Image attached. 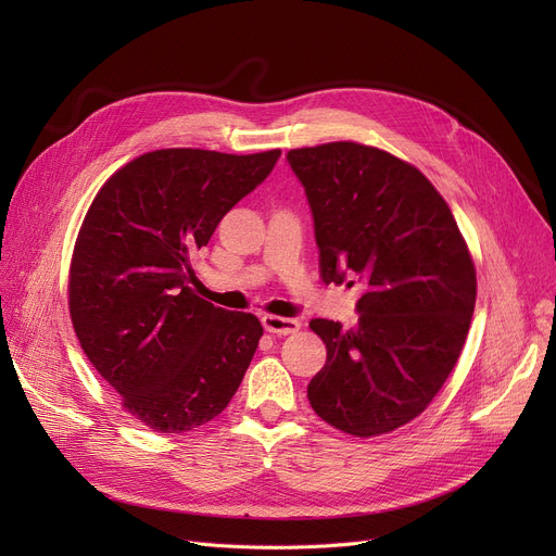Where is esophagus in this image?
I'll return each mask as SVG.
<instances>
[{
    "label": "esophagus",
    "instance_id": "34e87169",
    "mask_svg": "<svg viewBox=\"0 0 556 556\" xmlns=\"http://www.w3.org/2000/svg\"><path fill=\"white\" fill-rule=\"evenodd\" d=\"M261 325L268 333H277V336H290L300 331V319L295 317H279V315H263Z\"/></svg>",
    "mask_w": 556,
    "mask_h": 556
}]
</instances>
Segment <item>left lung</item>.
Here are the masks:
<instances>
[{"label": "left lung", "mask_w": 556, "mask_h": 556, "mask_svg": "<svg viewBox=\"0 0 556 556\" xmlns=\"http://www.w3.org/2000/svg\"><path fill=\"white\" fill-rule=\"evenodd\" d=\"M306 191L327 283L363 286L358 323L311 319L327 365L308 383L317 417L354 437L419 417L453 371L476 306V268L426 175L381 149L331 141L286 155Z\"/></svg>", "instance_id": "obj_1"}]
</instances>
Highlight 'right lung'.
<instances>
[{
    "mask_svg": "<svg viewBox=\"0 0 556 556\" xmlns=\"http://www.w3.org/2000/svg\"><path fill=\"white\" fill-rule=\"evenodd\" d=\"M279 155L143 153L116 170L87 210L70 268L74 331L143 426L195 430L237 394L263 327L252 313L198 298L191 261Z\"/></svg>",
    "mask_w": 556,
    "mask_h": 556,
    "instance_id": "1",
    "label": "right lung"
}]
</instances>
